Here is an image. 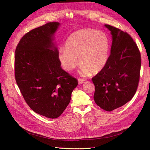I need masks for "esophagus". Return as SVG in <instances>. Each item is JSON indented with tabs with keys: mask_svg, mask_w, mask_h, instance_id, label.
<instances>
[{
	"mask_svg": "<svg viewBox=\"0 0 150 150\" xmlns=\"http://www.w3.org/2000/svg\"><path fill=\"white\" fill-rule=\"evenodd\" d=\"M78 81H79V83L80 84V83H82L84 81H85V80L83 79H78Z\"/></svg>",
	"mask_w": 150,
	"mask_h": 150,
	"instance_id": "34e87169",
	"label": "esophagus"
}]
</instances>
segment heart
Returning a JSON list of instances; mask_svg holds the SVG:
<instances>
[{
    "instance_id": "b5f03b06",
    "label": "heart",
    "mask_w": 150,
    "mask_h": 150,
    "mask_svg": "<svg viewBox=\"0 0 150 150\" xmlns=\"http://www.w3.org/2000/svg\"><path fill=\"white\" fill-rule=\"evenodd\" d=\"M110 40L103 32L91 28L80 29L69 36L58 57L64 70L71 71L78 65L83 76L103 70L109 58Z\"/></svg>"
}]
</instances>
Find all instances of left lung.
I'll return each instance as SVG.
<instances>
[{"label":"left lung","mask_w":150,"mask_h":150,"mask_svg":"<svg viewBox=\"0 0 150 150\" xmlns=\"http://www.w3.org/2000/svg\"><path fill=\"white\" fill-rule=\"evenodd\" d=\"M112 35L111 54L105 67L92 79L95 86L94 99L107 112L131 100L139 82L141 53L136 42L127 32L109 25Z\"/></svg>","instance_id":"obj_1"}]
</instances>
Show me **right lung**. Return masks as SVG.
Wrapping results in <instances>:
<instances>
[{
    "instance_id": "obj_1",
    "label": "right lung",
    "mask_w": 150,
    "mask_h": 150,
    "mask_svg": "<svg viewBox=\"0 0 150 150\" xmlns=\"http://www.w3.org/2000/svg\"><path fill=\"white\" fill-rule=\"evenodd\" d=\"M59 25L49 22L25 34L16 46L15 79L25 101L35 113L59 117L78 82L61 67L52 35Z\"/></svg>"
}]
</instances>
